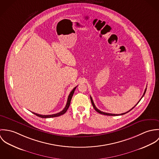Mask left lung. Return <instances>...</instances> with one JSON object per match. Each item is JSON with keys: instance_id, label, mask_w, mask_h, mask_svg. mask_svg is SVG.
I'll use <instances>...</instances> for the list:
<instances>
[{"instance_id": "left-lung-1", "label": "left lung", "mask_w": 159, "mask_h": 159, "mask_svg": "<svg viewBox=\"0 0 159 159\" xmlns=\"http://www.w3.org/2000/svg\"><path fill=\"white\" fill-rule=\"evenodd\" d=\"M146 89L147 88H146L145 89V91H144V93H143V96H142V97L141 98V99L143 97V96L144 95V94H145V93H146ZM141 99L139 100V102L137 103V104L139 102V101L141 100ZM91 103H92V106H93V108L95 109V110L97 111V112H98V113L100 114H104V115H107V116H120V115H123V114H125L127 113H129V111H130L132 109H134L135 107L136 106V105L134 107H133L130 110H129V111H128L127 112H126V113H122V114H111V113H105V112H103V111H101L100 110H99L98 109H97V107H95V104H94V103H93V100H92V97H91Z\"/></svg>"}]
</instances>
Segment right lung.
Returning <instances> with one entry per match:
<instances>
[{
	"instance_id": "1",
	"label": "right lung",
	"mask_w": 159,
	"mask_h": 159,
	"mask_svg": "<svg viewBox=\"0 0 159 159\" xmlns=\"http://www.w3.org/2000/svg\"><path fill=\"white\" fill-rule=\"evenodd\" d=\"M76 87H77V86H76L75 88H73V89L72 91H71V92L70 93V94H69V95H68V99H67V102L66 106V107L64 108V109L62 111H61V112H59V113H58L54 114H50V115H42V114H39L35 113H34V112H32V113L35 114L36 116H39V117H42V118L54 117L60 116H61V115H62V114L66 113V111H67V110H68V107H69L70 105V102H71V98H72V97H73V93H74V92L75 91V89H76Z\"/></svg>"
}]
</instances>
